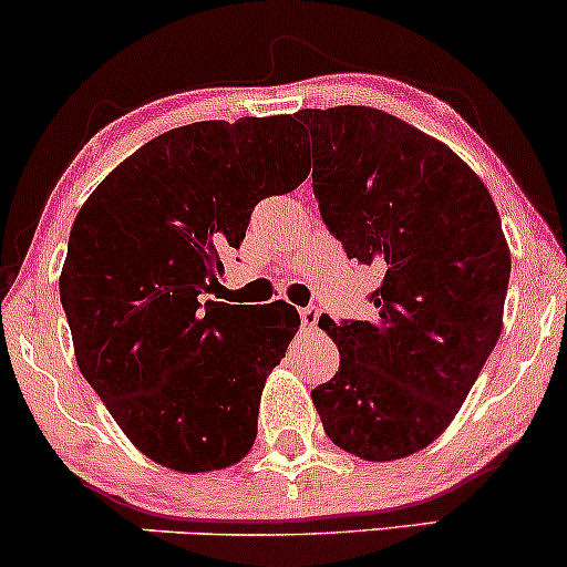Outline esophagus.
Segmentation results:
<instances>
[{"mask_svg": "<svg viewBox=\"0 0 567 567\" xmlns=\"http://www.w3.org/2000/svg\"><path fill=\"white\" fill-rule=\"evenodd\" d=\"M299 318H302V326L305 328H316L318 326V318H320V310L316 305H310V307H302V310H299Z\"/></svg>", "mask_w": 567, "mask_h": 567, "instance_id": "1", "label": "esophagus"}]
</instances>
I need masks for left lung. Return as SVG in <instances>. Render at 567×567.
<instances>
[{
    "instance_id": "1",
    "label": "left lung",
    "mask_w": 567,
    "mask_h": 567,
    "mask_svg": "<svg viewBox=\"0 0 567 567\" xmlns=\"http://www.w3.org/2000/svg\"><path fill=\"white\" fill-rule=\"evenodd\" d=\"M312 192L349 260L375 265V320L320 318L339 370L312 389L333 444L370 463L429 446L502 333L509 249L492 194L450 146L373 107L299 110Z\"/></svg>"
}]
</instances>
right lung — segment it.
Instances as JSON below:
<instances>
[{"mask_svg": "<svg viewBox=\"0 0 567 567\" xmlns=\"http://www.w3.org/2000/svg\"><path fill=\"white\" fill-rule=\"evenodd\" d=\"M307 173L291 115L192 123L123 159L75 215L60 276L75 362L155 463L220 471L255 444L265 379L299 312L202 295L257 202Z\"/></svg>", "mask_w": 567, "mask_h": 567, "instance_id": "add662e5", "label": "right lung"}]
</instances>
